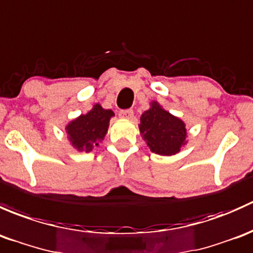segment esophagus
<instances>
[{
    "label": "esophagus",
    "mask_w": 253,
    "mask_h": 253,
    "mask_svg": "<svg viewBox=\"0 0 253 253\" xmlns=\"http://www.w3.org/2000/svg\"><path fill=\"white\" fill-rule=\"evenodd\" d=\"M119 117L123 119H132L134 118V112L131 109H126V111L119 112Z\"/></svg>",
    "instance_id": "1"
}]
</instances>
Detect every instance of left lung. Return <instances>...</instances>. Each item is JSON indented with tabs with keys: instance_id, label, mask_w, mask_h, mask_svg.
Instances as JSON below:
<instances>
[{
	"instance_id": "obj_1",
	"label": "left lung",
	"mask_w": 253,
	"mask_h": 253,
	"mask_svg": "<svg viewBox=\"0 0 253 253\" xmlns=\"http://www.w3.org/2000/svg\"><path fill=\"white\" fill-rule=\"evenodd\" d=\"M140 134L152 152L161 156H173L186 145L187 131L185 123L166 111L157 101L140 117Z\"/></svg>"
}]
</instances>
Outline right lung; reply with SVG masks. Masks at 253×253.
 Listing matches in <instances>:
<instances>
[{"mask_svg": "<svg viewBox=\"0 0 253 253\" xmlns=\"http://www.w3.org/2000/svg\"><path fill=\"white\" fill-rule=\"evenodd\" d=\"M113 116L112 109L102 108L100 103L93 105L86 114H80L66 126L69 142L79 152L92 151L95 146H98L105 139L109 121Z\"/></svg>", "mask_w": 253, "mask_h": 253, "instance_id": "add662e5", "label": "right lung"}]
</instances>
